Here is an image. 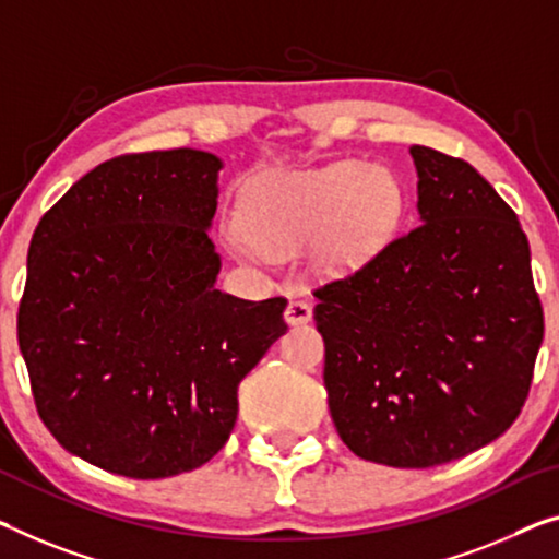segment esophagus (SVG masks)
<instances>
[{
	"instance_id": "obj_1",
	"label": "esophagus",
	"mask_w": 559,
	"mask_h": 559,
	"mask_svg": "<svg viewBox=\"0 0 559 559\" xmlns=\"http://www.w3.org/2000/svg\"><path fill=\"white\" fill-rule=\"evenodd\" d=\"M286 321L290 323V326H298V323H306V321H311V316H313V308H311V304L306 301V298H290L288 301V306H286Z\"/></svg>"
}]
</instances>
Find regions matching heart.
Instances as JSON below:
<instances>
[{
	"instance_id": "1",
	"label": "heart",
	"mask_w": 559,
	"mask_h": 559,
	"mask_svg": "<svg viewBox=\"0 0 559 559\" xmlns=\"http://www.w3.org/2000/svg\"><path fill=\"white\" fill-rule=\"evenodd\" d=\"M402 211L399 180L379 165L336 160L273 173L248 193L246 236L233 238V251L243 261H283L313 243L321 269H356L394 238Z\"/></svg>"
}]
</instances>
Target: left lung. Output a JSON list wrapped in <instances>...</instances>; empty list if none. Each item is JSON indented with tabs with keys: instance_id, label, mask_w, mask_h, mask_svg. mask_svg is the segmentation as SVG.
Masks as SVG:
<instances>
[{
	"instance_id": "1",
	"label": "left lung",
	"mask_w": 559,
	"mask_h": 559,
	"mask_svg": "<svg viewBox=\"0 0 559 559\" xmlns=\"http://www.w3.org/2000/svg\"><path fill=\"white\" fill-rule=\"evenodd\" d=\"M419 226L316 288L323 384L361 460L424 469L504 435L545 336L518 213L462 157L412 145Z\"/></svg>"
}]
</instances>
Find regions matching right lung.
Returning <instances> with one entry per match:
<instances>
[{
    "instance_id": "right-lung-1",
    "label": "right lung",
    "mask_w": 559,
    "mask_h": 559,
    "mask_svg": "<svg viewBox=\"0 0 559 559\" xmlns=\"http://www.w3.org/2000/svg\"><path fill=\"white\" fill-rule=\"evenodd\" d=\"M223 163L203 150L112 157L41 215L16 338L39 419L99 469L163 479L226 447L238 384L286 331V298L215 288L207 228Z\"/></svg>"
}]
</instances>
